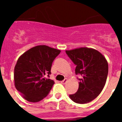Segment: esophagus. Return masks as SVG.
<instances>
[{
	"label": "esophagus",
	"instance_id": "1",
	"mask_svg": "<svg viewBox=\"0 0 122 122\" xmlns=\"http://www.w3.org/2000/svg\"><path fill=\"white\" fill-rule=\"evenodd\" d=\"M67 81H68L67 79L65 78L63 81H61V83H62V84H65V83L67 82Z\"/></svg>",
	"mask_w": 122,
	"mask_h": 122
}]
</instances>
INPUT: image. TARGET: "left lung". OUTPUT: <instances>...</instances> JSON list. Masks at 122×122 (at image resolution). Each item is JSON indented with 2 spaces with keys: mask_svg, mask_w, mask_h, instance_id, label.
<instances>
[{
  "mask_svg": "<svg viewBox=\"0 0 122 122\" xmlns=\"http://www.w3.org/2000/svg\"><path fill=\"white\" fill-rule=\"evenodd\" d=\"M65 52L76 65V75L82 76L77 77L78 90L70 95V97L78 104L89 103L97 97L105 86L108 74L107 60L100 52L91 48H81Z\"/></svg>",
  "mask_w": 122,
  "mask_h": 122,
  "instance_id": "8db88e82",
  "label": "left lung"
}]
</instances>
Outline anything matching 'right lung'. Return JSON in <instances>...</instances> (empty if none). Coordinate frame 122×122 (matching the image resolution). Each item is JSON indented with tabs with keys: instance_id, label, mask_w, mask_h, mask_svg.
<instances>
[{
	"instance_id": "right-lung-1",
	"label": "right lung",
	"mask_w": 122,
	"mask_h": 122,
	"mask_svg": "<svg viewBox=\"0 0 122 122\" xmlns=\"http://www.w3.org/2000/svg\"><path fill=\"white\" fill-rule=\"evenodd\" d=\"M60 52L59 49L40 45L29 49L18 59L14 81L16 89L24 98L34 103L49 94L54 84L49 78L52 64Z\"/></svg>"
}]
</instances>
